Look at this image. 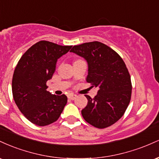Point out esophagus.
I'll return each instance as SVG.
<instances>
[{
  "label": "esophagus",
  "mask_w": 159,
  "mask_h": 159,
  "mask_svg": "<svg viewBox=\"0 0 159 159\" xmlns=\"http://www.w3.org/2000/svg\"><path fill=\"white\" fill-rule=\"evenodd\" d=\"M67 97H68V98H69V99H71V100H74L75 98L76 97H77V95H75V94H72V93H70V94H68V95H67Z\"/></svg>",
  "instance_id": "esophagus-1"
}]
</instances>
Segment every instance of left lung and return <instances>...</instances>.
<instances>
[{"mask_svg":"<svg viewBox=\"0 0 159 159\" xmlns=\"http://www.w3.org/2000/svg\"><path fill=\"white\" fill-rule=\"evenodd\" d=\"M70 52L84 58L88 66L86 81L98 88L93 98L85 95L88 102L81 111L84 119L98 129L110 126L123 116L130 102L132 83L126 66L117 53L97 41L75 45Z\"/></svg>","mask_w":159,"mask_h":159,"instance_id":"left-lung-1","label":"left lung"}]
</instances>
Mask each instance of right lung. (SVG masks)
Instances as JSON below:
<instances>
[{
  "label": "right lung",
  "mask_w": 159,
  "mask_h": 159,
  "mask_svg": "<svg viewBox=\"0 0 159 159\" xmlns=\"http://www.w3.org/2000/svg\"><path fill=\"white\" fill-rule=\"evenodd\" d=\"M72 45L39 41L23 54L16 66L12 81L14 101L24 116L39 126L57 121L67 102V97L46 90V82L55 72L57 60Z\"/></svg>",
  "instance_id": "add662e5"
}]
</instances>
